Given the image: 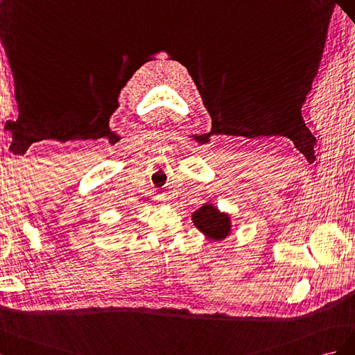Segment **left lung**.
<instances>
[{
	"label": "left lung",
	"instance_id": "8db88e82",
	"mask_svg": "<svg viewBox=\"0 0 355 355\" xmlns=\"http://www.w3.org/2000/svg\"><path fill=\"white\" fill-rule=\"evenodd\" d=\"M191 221L207 239L221 242L232 235V218L229 212H221L214 204L205 202L191 214Z\"/></svg>",
	"mask_w": 355,
	"mask_h": 355
}]
</instances>
